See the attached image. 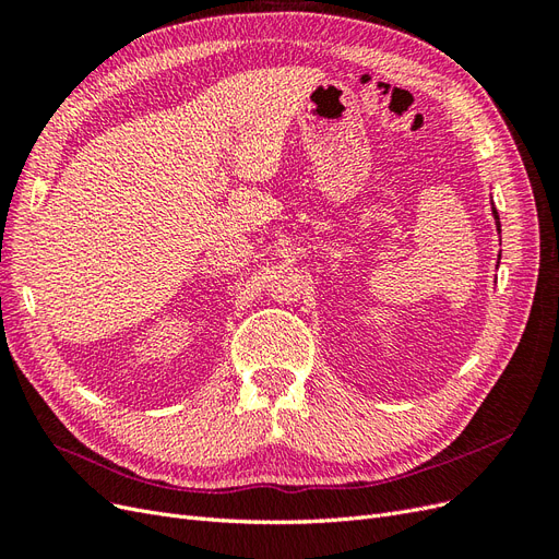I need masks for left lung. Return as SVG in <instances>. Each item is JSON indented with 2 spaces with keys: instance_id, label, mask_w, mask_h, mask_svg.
I'll use <instances>...</instances> for the list:
<instances>
[{
  "instance_id": "8db88e82",
  "label": "left lung",
  "mask_w": 559,
  "mask_h": 559,
  "mask_svg": "<svg viewBox=\"0 0 559 559\" xmlns=\"http://www.w3.org/2000/svg\"><path fill=\"white\" fill-rule=\"evenodd\" d=\"M492 214H495V222H497V230L501 233V224H499V214H497V207L492 205ZM499 259H501V253H499Z\"/></svg>"
}]
</instances>
